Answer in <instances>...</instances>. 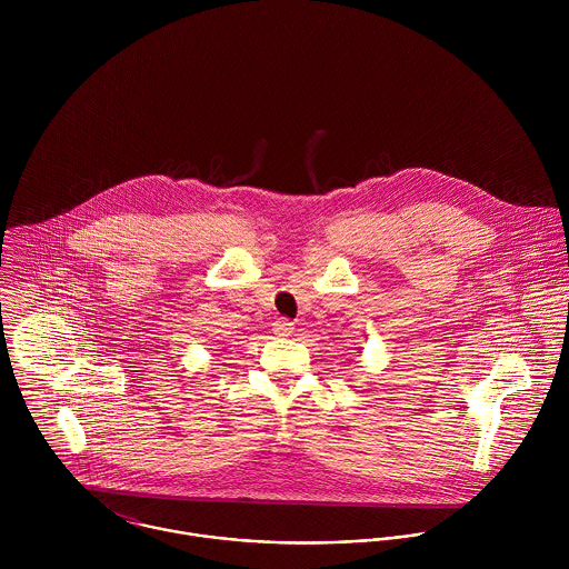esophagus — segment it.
<instances>
[{
    "label": "esophagus",
    "mask_w": 569,
    "mask_h": 569,
    "mask_svg": "<svg viewBox=\"0 0 569 569\" xmlns=\"http://www.w3.org/2000/svg\"><path fill=\"white\" fill-rule=\"evenodd\" d=\"M273 332H276L278 337H289V335L293 332V322H289V320H284V318H278V320L273 322Z\"/></svg>",
    "instance_id": "1"
}]
</instances>
